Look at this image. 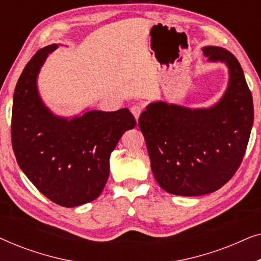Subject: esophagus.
<instances>
[{"label": "esophagus", "instance_id": "esophagus-1", "mask_svg": "<svg viewBox=\"0 0 261 261\" xmlns=\"http://www.w3.org/2000/svg\"><path fill=\"white\" fill-rule=\"evenodd\" d=\"M130 112H132V114H133L134 115V117H135V120H139V116H140V114H141V112H142V108L139 105H134V106H132L130 107Z\"/></svg>", "mask_w": 261, "mask_h": 261}]
</instances>
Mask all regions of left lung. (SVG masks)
<instances>
[{"label": "left lung", "mask_w": 261, "mask_h": 261, "mask_svg": "<svg viewBox=\"0 0 261 261\" xmlns=\"http://www.w3.org/2000/svg\"><path fill=\"white\" fill-rule=\"evenodd\" d=\"M209 62L229 71L227 90L210 108L153 102L139 117L156 183L166 192L202 196L219 190L240 166L254 119L240 63L226 48L203 47Z\"/></svg>", "instance_id": "obj_1"}]
</instances>
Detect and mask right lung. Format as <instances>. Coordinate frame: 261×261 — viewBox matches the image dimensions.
<instances>
[{"label": "right lung", "mask_w": 261, "mask_h": 261, "mask_svg": "<svg viewBox=\"0 0 261 261\" xmlns=\"http://www.w3.org/2000/svg\"><path fill=\"white\" fill-rule=\"evenodd\" d=\"M57 47L39 49L17 81L12 145L20 169L34 187L58 205L72 208L101 195L109 177L110 153L137 121L127 108L89 110L72 119L55 115L39 96L37 78Z\"/></svg>", "instance_id": "1"}]
</instances>
